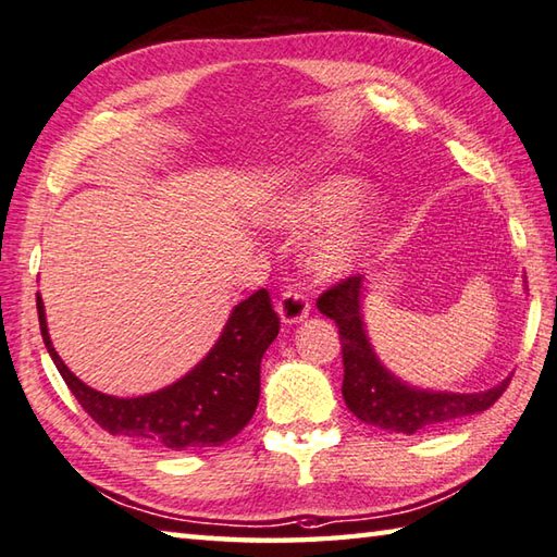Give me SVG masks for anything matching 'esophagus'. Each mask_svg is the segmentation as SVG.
Returning a JSON list of instances; mask_svg holds the SVG:
<instances>
[{
  "label": "esophagus",
  "mask_w": 557,
  "mask_h": 557,
  "mask_svg": "<svg viewBox=\"0 0 557 557\" xmlns=\"http://www.w3.org/2000/svg\"><path fill=\"white\" fill-rule=\"evenodd\" d=\"M276 308H278L281 320L288 325H294V323H300V320L310 313V300L300 288H286L284 294H281Z\"/></svg>",
  "instance_id": "34e87169"
}]
</instances>
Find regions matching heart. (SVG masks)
<instances>
[{"label": "heart", "instance_id": "1", "mask_svg": "<svg viewBox=\"0 0 557 557\" xmlns=\"http://www.w3.org/2000/svg\"><path fill=\"white\" fill-rule=\"evenodd\" d=\"M359 195H362V185L352 178H327L313 188L300 190L298 195H286L273 208V218L288 227H300V224H318L330 218H337L347 210H352ZM347 259V244H327L318 251L315 267L320 271H337L343 269Z\"/></svg>", "mask_w": 557, "mask_h": 557}]
</instances>
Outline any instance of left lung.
<instances>
[{
	"label": "left lung",
	"mask_w": 557,
	"mask_h": 557,
	"mask_svg": "<svg viewBox=\"0 0 557 557\" xmlns=\"http://www.w3.org/2000/svg\"><path fill=\"white\" fill-rule=\"evenodd\" d=\"M359 296H362V276L359 273L339 278L337 284L318 296L320 313L337 323L345 362L343 396L347 408L359 421L379 425L384 431L416 435L450 421H460L465 416L482 413L499 401L511 379L480 394L421 392V388L398 382L379 364L376 355L372 352L362 313H359Z\"/></svg>",
	"instance_id": "1"
}]
</instances>
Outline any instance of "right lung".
I'll use <instances>...</instances> for the list:
<instances>
[{"mask_svg": "<svg viewBox=\"0 0 557 557\" xmlns=\"http://www.w3.org/2000/svg\"><path fill=\"white\" fill-rule=\"evenodd\" d=\"M38 325L48 355L85 413L110 435H126L163 450H200L232 441L251 421L261 392V357L276 339L281 320L267 288L232 310L210 355L181 382L136 398L95 392L63 364L48 337L44 300Z\"/></svg>", "mask_w": 557, "mask_h": 557, "instance_id": "1", "label": "right lung"}]
</instances>
